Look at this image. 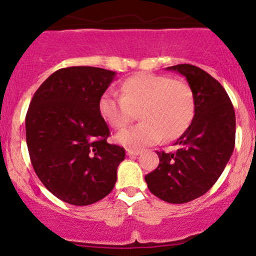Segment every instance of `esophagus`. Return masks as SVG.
<instances>
[{
	"instance_id": "34e87169",
	"label": "esophagus",
	"mask_w": 256,
	"mask_h": 256,
	"mask_svg": "<svg viewBox=\"0 0 256 256\" xmlns=\"http://www.w3.org/2000/svg\"><path fill=\"white\" fill-rule=\"evenodd\" d=\"M141 154V151L138 150H126V154L128 156H138Z\"/></svg>"
}]
</instances>
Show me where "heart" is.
I'll use <instances>...</instances> for the list:
<instances>
[{
	"label": "heart",
	"instance_id": "heart-1",
	"mask_svg": "<svg viewBox=\"0 0 256 256\" xmlns=\"http://www.w3.org/2000/svg\"><path fill=\"white\" fill-rule=\"evenodd\" d=\"M121 95L105 92L98 102L99 114L114 128H122L138 110L141 121L115 136V141L128 148L141 150L174 140L190 126L194 112V100L190 85L180 79L141 73L124 80Z\"/></svg>",
	"mask_w": 256,
	"mask_h": 256
}]
</instances>
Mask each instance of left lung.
<instances>
[{
    "label": "left lung",
    "mask_w": 256,
    "mask_h": 256,
    "mask_svg": "<svg viewBox=\"0 0 256 256\" xmlns=\"http://www.w3.org/2000/svg\"><path fill=\"white\" fill-rule=\"evenodd\" d=\"M187 79L194 116L174 142V152H157L160 164L144 176L150 192L174 204L207 193L226 168L236 144V112L228 94L207 72L190 64L168 66Z\"/></svg>",
    "instance_id": "obj_1"
}]
</instances>
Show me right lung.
<instances>
[{
  "label": "right lung",
  "mask_w": 256,
  "mask_h": 256,
  "mask_svg": "<svg viewBox=\"0 0 256 256\" xmlns=\"http://www.w3.org/2000/svg\"><path fill=\"white\" fill-rule=\"evenodd\" d=\"M116 73L95 66L54 72L33 95L26 116L30 162L49 192L73 206H89L115 186L125 150L106 141L98 109Z\"/></svg>",
  "instance_id": "1"
}]
</instances>
